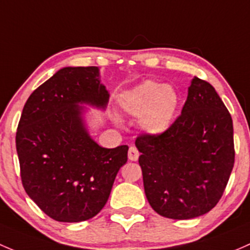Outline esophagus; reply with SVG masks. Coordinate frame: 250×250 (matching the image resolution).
<instances>
[{"mask_svg": "<svg viewBox=\"0 0 250 250\" xmlns=\"http://www.w3.org/2000/svg\"><path fill=\"white\" fill-rule=\"evenodd\" d=\"M127 155H128V159H130L131 161H137L138 156H140V153H138V150L136 146H130Z\"/></svg>", "mask_w": 250, "mask_h": 250, "instance_id": "obj_1", "label": "esophagus"}]
</instances>
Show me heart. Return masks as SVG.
<instances>
[{"label":"heart","instance_id":"heart-1","mask_svg":"<svg viewBox=\"0 0 250 250\" xmlns=\"http://www.w3.org/2000/svg\"><path fill=\"white\" fill-rule=\"evenodd\" d=\"M122 109L132 117H140L142 130L161 135L173 124L178 110V92L169 85L155 81H144L120 96Z\"/></svg>","mask_w":250,"mask_h":250}]
</instances>
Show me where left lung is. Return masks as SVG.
Here are the masks:
<instances>
[{"label": "left lung", "mask_w": 250, "mask_h": 250, "mask_svg": "<svg viewBox=\"0 0 250 250\" xmlns=\"http://www.w3.org/2000/svg\"><path fill=\"white\" fill-rule=\"evenodd\" d=\"M144 192L154 210L184 220L209 212L235 163L232 119L215 89L194 77L171 127L136 140Z\"/></svg>", "instance_id": "left-lung-1"}]
</instances>
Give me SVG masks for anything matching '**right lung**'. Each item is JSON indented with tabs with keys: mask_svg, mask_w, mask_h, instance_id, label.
Wrapping results in <instances>:
<instances>
[{
	"mask_svg": "<svg viewBox=\"0 0 250 250\" xmlns=\"http://www.w3.org/2000/svg\"><path fill=\"white\" fill-rule=\"evenodd\" d=\"M109 92L100 68L63 67L25 104L17 143L24 189L48 217L78 223L106 205L127 146L104 148L87 130V108L106 109Z\"/></svg>",
	"mask_w": 250,
	"mask_h": 250,
	"instance_id": "add662e5",
	"label": "right lung"
}]
</instances>
